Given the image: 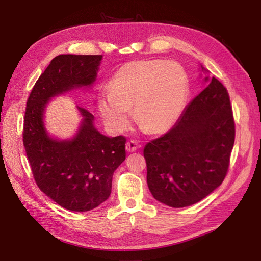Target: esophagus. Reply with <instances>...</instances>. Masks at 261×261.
Masks as SVG:
<instances>
[{
	"label": "esophagus",
	"instance_id": "34e87169",
	"mask_svg": "<svg viewBox=\"0 0 261 261\" xmlns=\"http://www.w3.org/2000/svg\"><path fill=\"white\" fill-rule=\"evenodd\" d=\"M139 148H140V146L138 145V142H136L134 140L127 141L125 143V149H126L127 152H134V151L137 150V149H139Z\"/></svg>",
	"mask_w": 261,
	"mask_h": 261
}]
</instances>
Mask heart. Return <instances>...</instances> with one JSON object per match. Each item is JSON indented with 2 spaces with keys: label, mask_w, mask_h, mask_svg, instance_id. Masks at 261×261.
<instances>
[{
  "label": "heart",
  "mask_w": 261,
  "mask_h": 261,
  "mask_svg": "<svg viewBox=\"0 0 261 261\" xmlns=\"http://www.w3.org/2000/svg\"><path fill=\"white\" fill-rule=\"evenodd\" d=\"M187 80L174 62L135 60L116 71L109 95L99 97V114L110 130L121 131L129 124V111L138 124L150 134L169 130L186 102Z\"/></svg>",
  "instance_id": "b5f03b06"
}]
</instances>
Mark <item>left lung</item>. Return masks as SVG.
Wrapping results in <instances>:
<instances>
[{"instance_id": "obj_1", "label": "left lung", "mask_w": 261, "mask_h": 261, "mask_svg": "<svg viewBox=\"0 0 261 261\" xmlns=\"http://www.w3.org/2000/svg\"><path fill=\"white\" fill-rule=\"evenodd\" d=\"M199 69L206 87L167 134L143 149L149 191L170 207L190 206L222 184L234 143L228 91L203 65Z\"/></svg>"}]
</instances>
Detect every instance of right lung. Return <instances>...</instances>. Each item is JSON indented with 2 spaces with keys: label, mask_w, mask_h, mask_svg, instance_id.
I'll return each mask as SVG.
<instances>
[{
  "label": "right lung",
  "mask_w": 261,
  "mask_h": 261,
  "mask_svg": "<svg viewBox=\"0 0 261 261\" xmlns=\"http://www.w3.org/2000/svg\"><path fill=\"white\" fill-rule=\"evenodd\" d=\"M102 55H59L39 77L28 98L23 145L38 187L60 206L86 212L109 198L115 169L125 160V138L107 137L94 116L77 107L82 121L74 137L59 139L46 129L53 97L80 88L91 90Z\"/></svg>",
  "instance_id": "right-lung-1"
}]
</instances>
